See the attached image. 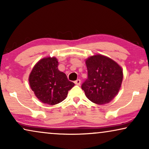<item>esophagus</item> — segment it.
I'll list each match as a JSON object with an SVG mask.
<instances>
[{
    "mask_svg": "<svg viewBox=\"0 0 149 149\" xmlns=\"http://www.w3.org/2000/svg\"><path fill=\"white\" fill-rule=\"evenodd\" d=\"M74 83L77 85H79L81 84V80H80V79H77V80L74 81Z\"/></svg>",
    "mask_w": 149,
    "mask_h": 149,
    "instance_id": "esophagus-1",
    "label": "esophagus"
}]
</instances>
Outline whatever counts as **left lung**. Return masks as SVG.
Masks as SVG:
<instances>
[{
  "mask_svg": "<svg viewBox=\"0 0 149 149\" xmlns=\"http://www.w3.org/2000/svg\"><path fill=\"white\" fill-rule=\"evenodd\" d=\"M88 78L81 88L89 100L97 104H105L114 99L123 81V70L109 57L97 54L85 60Z\"/></svg>",
  "mask_w": 149,
  "mask_h": 149,
  "instance_id": "8db88e82",
  "label": "left lung"
}]
</instances>
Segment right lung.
Listing matches in <instances>:
<instances>
[{
  "label": "right lung",
  "mask_w": 149,
  "mask_h": 149,
  "mask_svg": "<svg viewBox=\"0 0 149 149\" xmlns=\"http://www.w3.org/2000/svg\"><path fill=\"white\" fill-rule=\"evenodd\" d=\"M58 64L55 57L42 58L34 65L28 78L36 97L49 105L62 102L74 85L68 80L65 73L58 70Z\"/></svg>",
  "instance_id": "add662e5"
}]
</instances>
